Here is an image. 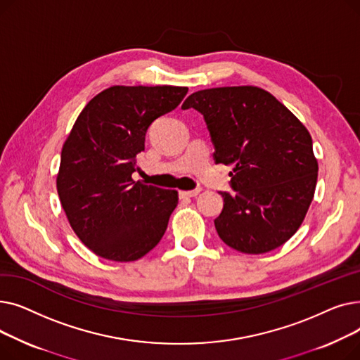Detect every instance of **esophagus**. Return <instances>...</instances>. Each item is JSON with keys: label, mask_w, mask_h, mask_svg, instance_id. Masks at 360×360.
Listing matches in <instances>:
<instances>
[{"label": "esophagus", "mask_w": 360, "mask_h": 360, "mask_svg": "<svg viewBox=\"0 0 360 360\" xmlns=\"http://www.w3.org/2000/svg\"><path fill=\"white\" fill-rule=\"evenodd\" d=\"M200 188H195V190H191V191H181V194L184 197H197L200 194Z\"/></svg>", "instance_id": "obj_1"}]
</instances>
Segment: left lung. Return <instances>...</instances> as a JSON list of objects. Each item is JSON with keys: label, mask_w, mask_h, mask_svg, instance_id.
I'll return each mask as SVG.
<instances>
[{"label": "left lung", "mask_w": 360, "mask_h": 360, "mask_svg": "<svg viewBox=\"0 0 360 360\" xmlns=\"http://www.w3.org/2000/svg\"><path fill=\"white\" fill-rule=\"evenodd\" d=\"M198 110L214 146V162L232 165L214 220L220 239L243 254H264L289 240L314 198L318 163L312 139L271 93L254 86L193 93L182 109Z\"/></svg>", "instance_id": "8db88e82"}]
</instances>
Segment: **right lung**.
<instances>
[{"label":"right lung","mask_w":360,"mask_h":360,"mask_svg":"<svg viewBox=\"0 0 360 360\" xmlns=\"http://www.w3.org/2000/svg\"><path fill=\"white\" fill-rule=\"evenodd\" d=\"M188 87L113 86L82 110L61 151L56 190L72 231L96 255L136 261L160 242L178 193L136 182L146 132Z\"/></svg>","instance_id":"1"}]
</instances>
